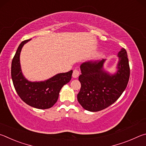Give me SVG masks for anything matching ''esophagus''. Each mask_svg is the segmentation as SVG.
<instances>
[{
    "instance_id": "obj_1",
    "label": "esophagus",
    "mask_w": 146,
    "mask_h": 146,
    "mask_svg": "<svg viewBox=\"0 0 146 146\" xmlns=\"http://www.w3.org/2000/svg\"><path fill=\"white\" fill-rule=\"evenodd\" d=\"M80 71L78 70V69H75V70H74L73 74H72L73 78H78L79 76H80Z\"/></svg>"
}]
</instances>
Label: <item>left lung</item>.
I'll return each instance as SVG.
<instances>
[{"mask_svg": "<svg viewBox=\"0 0 146 146\" xmlns=\"http://www.w3.org/2000/svg\"><path fill=\"white\" fill-rule=\"evenodd\" d=\"M118 56V70L113 75L103 70L104 59L99 61H88L81 65L79 81L81 86L78 101L84 109L98 111L108 108L126 89L130 75L126 49L122 48Z\"/></svg>", "mask_w": 146, "mask_h": 146, "instance_id": "8db88e82", "label": "left lung"}]
</instances>
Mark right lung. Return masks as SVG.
<instances>
[{"label": "right lung", "mask_w": 146, "mask_h": 146, "mask_svg": "<svg viewBox=\"0 0 146 146\" xmlns=\"http://www.w3.org/2000/svg\"><path fill=\"white\" fill-rule=\"evenodd\" d=\"M29 40L20 43L11 63V78L14 87L20 99L34 108H50L57 101L60 90L71 80L72 70L60 73L49 80L42 82L28 81L22 74L20 64V54L22 48Z\"/></svg>", "instance_id": "add662e5"}]
</instances>
